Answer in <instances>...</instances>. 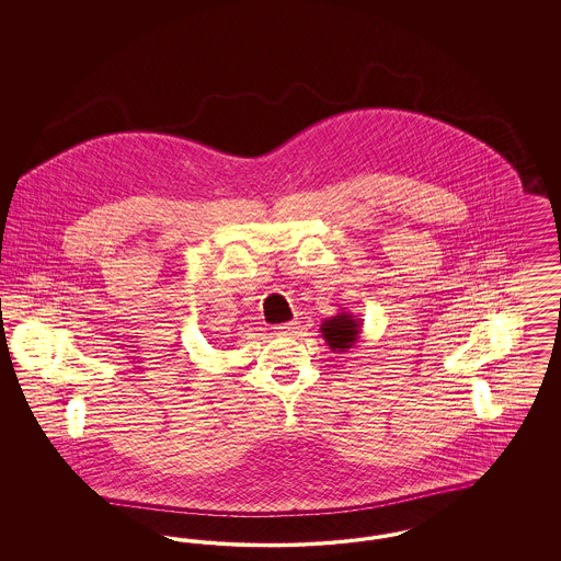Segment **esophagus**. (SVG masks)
Here are the masks:
<instances>
[{
    "label": "esophagus",
    "instance_id": "obj_1",
    "mask_svg": "<svg viewBox=\"0 0 561 561\" xmlns=\"http://www.w3.org/2000/svg\"><path fill=\"white\" fill-rule=\"evenodd\" d=\"M296 323L294 321H288V323H279V325H275L273 330H275V334L277 336H290V334H294L296 332Z\"/></svg>",
    "mask_w": 561,
    "mask_h": 561
}]
</instances>
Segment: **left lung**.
<instances>
[{"label": "left lung", "instance_id": "8db88e82", "mask_svg": "<svg viewBox=\"0 0 561 561\" xmlns=\"http://www.w3.org/2000/svg\"><path fill=\"white\" fill-rule=\"evenodd\" d=\"M362 320L348 311H339L336 316L323 320L321 323V336L325 345L332 351L345 353L347 348L353 347L359 336H362Z\"/></svg>", "mask_w": 561, "mask_h": 561}]
</instances>
